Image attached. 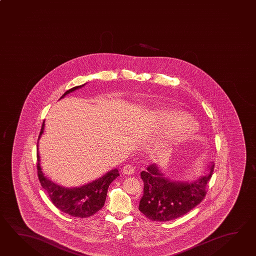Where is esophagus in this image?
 I'll use <instances>...</instances> for the list:
<instances>
[{
  "mask_svg": "<svg viewBox=\"0 0 256 256\" xmlns=\"http://www.w3.org/2000/svg\"><path fill=\"white\" fill-rule=\"evenodd\" d=\"M122 172L124 174L130 176V174H132L134 172V167L132 166H130V164H126V166H124V167L122 168Z\"/></svg>",
  "mask_w": 256,
  "mask_h": 256,
  "instance_id": "34e87169",
  "label": "esophagus"
}]
</instances>
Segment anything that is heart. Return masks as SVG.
<instances>
[{
    "label": "heart",
    "instance_id": "heart-1",
    "mask_svg": "<svg viewBox=\"0 0 256 256\" xmlns=\"http://www.w3.org/2000/svg\"><path fill=\"white\" fill-rule=\"evenodd\" d=\"M154 126L160 134H166L164 149L180 146L196 130V122L192 116L176 109H162L154 112Z\"/></svg>",
    "mask_w": 256,
    "mask_h": 256
}]
</instances>
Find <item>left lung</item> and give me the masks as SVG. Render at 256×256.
I'll list each match as a JSON object with an SVG mask.
<instances>
[{
  "label": "left lung",
  "mask_w": 256,
  "mask_h": 256,
  "mask_svg": "<svg viewBox=\"0 0 256 256\" xmlns=\"http://www.w3.org/2000/svg\"><path fill=\"white\" fill-rule=\"evenodd\" d=\"M214 166L194 180L170 179L162 172L160 166L150 164L140 172L144 180V196L139 210L152 220L167 222L184 216L204 199L206 186L212 177Z\"/></svg>",
  "instance_id": "8db88e82"
}]
</instances>
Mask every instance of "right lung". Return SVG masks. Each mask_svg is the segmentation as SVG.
I'll return each mask as SVG.
<instances>
[{"label":"right lung","mask_w":256,"mask_h":256,"mask_svg":"<svg viewBox=\"0 0 256 256\" xmlns=\"http://www.w3.org/2000/svg\"><path fill=\"white\" fill-rule=\"evenodd\" d=\"M76 86L70 90H66L60 99L66 97L76 90L80 89L86 86ZM44 130V120L42 122L38 142L40 136ZM37 172L40 180V186L47 192L52 202L59 209L69 216L80 218H87L94 216L98 210H100L106 202L107 190L112 180L119 176L117 169H112L106 172V174L80 187L68 188L59 186L54 182L50 180L42 170L40 166V156L37 146Z\"/></svg>","instance_id":"add662e5"}]
</instances>
